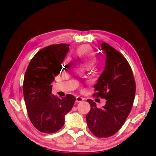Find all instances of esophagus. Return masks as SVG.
I'll list each match as a JSON object with an SVG mask.
<instances>
[{
	"label": "esophagus",
	"instance_id": "esophagus-1",
	"mask_svg": "<svg viewBox=\"0 0 156 156\" xmlns=\"http://www.w3.org/2000/svg\"><path fill=\"white\" fill-rule=\"evenodd\" d=\"M84 100V98H83V97H81V96H77L76 97V102H77V103H79V102H81V101H83V100Z\"/></svg>",
	"mask_w": 156,
	"mask_h": 156
}]
</instances>
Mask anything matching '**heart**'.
<instances>
[{"instance_id": "b5f03b06", "label": "heart", "mask_w": 156, "mask_h": 156, "mask_svg": "<svg viewBox=\"0 0 156 156\" xmlns=\"http://www.w3.org/2000/svg\"><path fill=\"white\" fill-rule=\"evenodd\" d=\"M77 57L87 67H91L95 64L97 55L95 51L88 45H83L75 51Z\"/></svg>"}]
</instances>
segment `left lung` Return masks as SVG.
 <instances>
[{"label":"left lung","mask_w":156,"mask_h":156,"mask_svg":"<svg viewBox=\"0 0 156 156\" xmlns=\"http://www.w3.org/2000/svg\"><path fill=\"white\" fill-rule=\"evenodd\" d=\"M106 55L105 67L94 85V96L106 100L98 108L95 102L87 100L90 111L86 116L88 128L98 137L106 138L115 134L124 124L131 110L136 85L128 62L120 52L108 44H101Z\"/></svg>","instance_id":"1"}]
</instances>
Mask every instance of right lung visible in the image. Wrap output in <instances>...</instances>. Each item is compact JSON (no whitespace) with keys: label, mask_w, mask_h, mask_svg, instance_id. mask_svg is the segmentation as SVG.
<instances>
[{"label":"right lung","mask_w":156,"mask_h":156,"mask_svg":"<svg viewBox=\"0 0 156 156\" xmlns=\"http://www.w3.org/2000/svg\"><path fill=\"white\" fill-rule=\"evenodd\" d=\"M69 44L47 46L39 51L28 66L23 81V96L29 119L36 128L53 133L62 128L64 116L72 109L75 97L52 94L51 83L62 68Z\"/></svg>","instance_id":"right-lung-1"}]
</instances>
